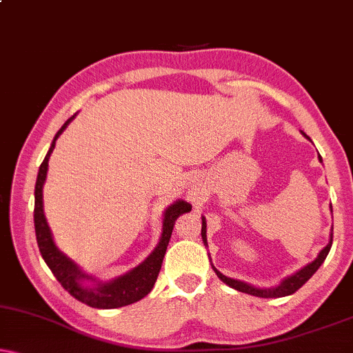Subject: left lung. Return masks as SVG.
<instances>
[{
	"instance_id": "obj_1",
	"label": "left lung",
	"mask_w": 353,
	"mask_h": 353,
	"mask_svg": "<svg viewBox=\"0 0 353 353\" xmlns=\"http://www.w3.org/2000/svg\"><path fill=\"white\" fill-rule=\"evenodd\" d=\"M303 135L310 140L307 134H303ZM318 159H319V163H323V158L319 157V154H318ZM331 213H332V206H331ZM201 239H203L205 247H208V242H206V219H205V216H201ZM331 245H332V228H331V234H330V242H327V245L318 253V256L314 258L312 263H308L307 266L300 268V270L295 271L294 274H290V276H288V278H284L278 285H274V288H256V285L243 283V281L228 278V276H224L223 272L216 270L213 265H211V266H213V271L216 272V276H218V278L223 281L224 284H228L229 288L239 290V292L250 294V295H255V297H261V299L288 297V295L294 294L295 290H299L300 288H302V285L307 283L310 278H312L314 272H316L318 268L323 265L324 260H326L327 253H330V250H331Z\"/></svg>"
}]
</instances>
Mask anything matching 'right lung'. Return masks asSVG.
Returning a JSON list of instances; mask_svg holds the SVG:
<instances>
[{
    "instance_id": "obj_1",
    "label": "right lung",
    "mask_w": 353,
    "mask_h": 353,
    "mask_svg": "<svg viewBox=\"0 0 353 353\" xmlns=\"http://www.w3.org/2000/svg\"><path fill=\"white\" fill-rule=\"evenodd\" d=\"M75 117H69L64 122V125L58 130L54 135L51 147L46 153L43 163L40 164L39 176H37L35 184V210H34V223H35V236L37 243H39L41 258H43L46 265L54 274V278L59 281L61 285L77 299L79 302L88 305V307L100 308V310H110V308H119L130 305L134 302H139L145 295L150 294L153 289L154 283H157L158 272L161 270V263L166 253L169 239H171L174 221L182 213L192 210V205L187 203L184 200H176L164 210L163 213V228H161V237H159L158 245L154 250L140 263L139 266L132 268V270L124 272V274L117 276L114 279L110 281H98L93 276L87 274L81 266L74 260L63 253L54 243L53 234L48 225V221L45 218L43 211V185L46 181V172H48V161L51 153H53L56 140L64 129L68 128Z\"/></svg>"
}]
</instances>
